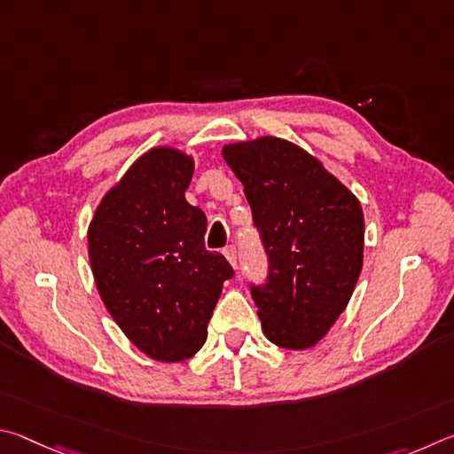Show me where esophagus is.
Masks as SVG:
<instances>
[{
    "label": "esophagus",
    "mask_w": 454,
    "mask_h": 454,
    "mask_svg": "<svg viewBox=\"0 0 454 454\" xmlns=\"http://www.w3.org/2000/svg\"><path fill=\"white\" fill-rule=\"evenodd\" d=\"M223 255H225L229 265H231L233 269H237V265H239V257H237V249L233 247V245H229V247L223 249Z\"/></svg>",
    "instance_id": "1"
}]
</instances>
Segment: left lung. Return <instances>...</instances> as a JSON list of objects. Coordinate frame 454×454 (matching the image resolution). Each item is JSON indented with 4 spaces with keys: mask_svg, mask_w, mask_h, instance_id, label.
<instances>
[{
    "mask_svg": "<svg viewBox=\"0 0 454 454\" xmlns=\"http://www.w3.org/2000/svg\"><path fill=\"white\" fill-rule=\"evenodd\" d=\"M221 155L243 183L269 255V283L251 291L261 329L277 347L311 348L345 311L359 281V199L321 159L275 135L227 143Z\"/></svg>",
    "mask_w": 454,
    "mask_h": 454,
    "instance_id": "obj_1",
    "label": "left lung"
}]
</instances>
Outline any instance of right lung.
Instances as JSON below:
<instances>
[{"instance_id":"1","label":"right lung","mask_w":454,"mask_h":454,"mask_svg":"<svg viewBox=\"0 0 454 454\" xmlns=\"http://www.w3.org/2000/svg\"><path fill=\"white\" fill-rule=\"evenodd\" d=\"M193 155L151 147L95 209L87 253L103 305L149 359L179 363L205 345L233 269L203 245L207 219L185 201Z\"/></svg>"}]
</instances>
